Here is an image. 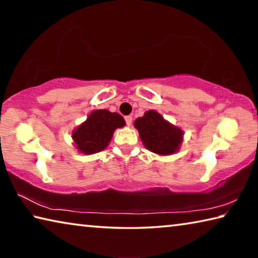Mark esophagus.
<instances>
[{
    "label": "esophagus",
    "mask_w": 258,
    "mask_h": 258,
    "mask_svg": "<svg viewBox=\"0 0 258 258\" xmlns=\"http://www.w3.org/2000/svg\"><path fill=\"white\" fill-rule=\"evenodd\" d=\"M132 116H125V121H126V125L131 126L132 125Z\"/></svg>",
    "instance_id": "obj_1"
}]
</instances>
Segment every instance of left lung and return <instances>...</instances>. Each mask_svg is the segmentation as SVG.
Returning a JSON list of instances; mask_svg holds the SVG:
<instances>
[{"label":"left lung","instance_id":"obj_1","mask_svg":"<svg viewBox=\"0 0 258 258\" xmlns=\"http://www.w3.org/2000/svg\"><path fill=\"white\" fill-rule=\"evenodd\" d=\"M143 146L157 155L167 156L176 152L183 140V131L155 110H148L145 116L134 121Z\"/></svg>","mask_w":258,"mask_h":258}]
</instances>
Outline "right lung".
<instances>
[{
	"label": "right lung",
	"instance_id": "add662e5",
	"mask_svg": "<svg viewBox=\"0 0 258 258\" xmlns=\"http://www.w3.org/2000/svg\"><path fill=\"white\" fill-rule=\"evenodd\" d=\"M125 126L123 116L106 109L92 111L87 119L73 132L77 150L85 155L97 154L106 149L116 128Z\"/></svg>",
	"mask_w": 258,
	"mask_h": 258
}]
</instances>
